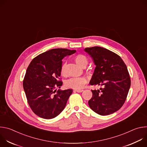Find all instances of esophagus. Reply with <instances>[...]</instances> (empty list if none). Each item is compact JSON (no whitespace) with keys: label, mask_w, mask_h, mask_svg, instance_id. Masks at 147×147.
Returning a JSON list of instances; mask_svg holds the SVG:
<instances>
[{"label":"esophagus","mask_w":147,"mask_h":147,"mask_svg":"<svg viewBox=\"0 0 147 147\" xmlns=\"http://www.w3.org/2000/svg\"><path fill=\"white\" fill-rule=\"evenodd\" d=\"M83 91L82 90H74V92H82Z\"/></svg>","instance_id":"34e87169"}]
</instances>
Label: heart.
Listing matches in <instances>:
<instances>
[{
  "mask_svg": "<svg viewBox=\"0 0 147 147\" xmlns=\"http://www.w3.org/2000/svg\"><path fill=\"white\" fill-rule=\"evenodd\" d=\"M75 61L82 67H86L88 64L87 57L83 55H78L74 58ZM60 73L62 76H65V65H63L60 69ZM87 82V78L84 77H73L67 80L65 82V86L68 88H72L74 90H81L86 84Z\"/></svg>",
  "mask_w": 147,
  "mask_h": 147,
  "instance_id": "b5f03b06",
  "label": "heart"
}]
</instances>
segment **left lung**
I'll return each instance as SVG.
<instances>
[{
  "label": "left lung",
  "mask_w": 147,
  "mask_h": 147,
  "mask_svg": "<svg viewBox=\"0 0 147 147\" xmlns=\"http://www.w3.org/2000/svg\"><path fill=\"white\" fill-rule=\"evenodd\" d=\"M95 65L90 84L100 86L99 90H91L92 96L88 101L95 113L106 116L121 108L126 99L131 81L126 65L114 52L99 47L84 49Z\"/></svg>",
  "instance_id": "obj_1"
}]
</instances>
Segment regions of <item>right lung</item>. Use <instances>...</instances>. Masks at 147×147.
I'll return each instance as SVG.
<instances>
[{"instance_id":"obj_1","label":"right lung","mask_w":147,"mask_h":147,"mask_svg":"<svg viewBox=\"0 0 147 147\" xmlns=\"http://www.w3.org/2000/svg\"><path fill=\"white\" fill-rule=\"evenodd\" d=\"M76 50L52 49L35 57L29 65L23 81V88L32 111L40 117L53 119L66 105L73 90H56L63 82L59 81L62 59Z\"/></svg>"}]
</instances>
